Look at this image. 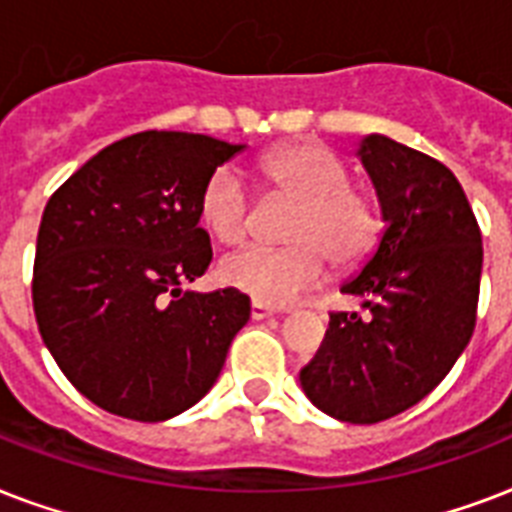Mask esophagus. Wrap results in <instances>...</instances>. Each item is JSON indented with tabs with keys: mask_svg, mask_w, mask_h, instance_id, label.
<instances>
[{
	"mask_svg": "<svg viewBox=\"0 0 512 512\" xmlns=\"http://www.w3.org/2000/svg\"><path fill=\"white\" fill-rule=\"evenodd\" d=\"M249 313H252V319H255V321H263V319H271L276 311H273L271 305L257 303V300H255V303H252V308H249Z\"/></svg>",
	"mask_w": 512,
	"mask_h": 512,
	"instance_id": "34e87169",
	"label": "esophagus"
}]
</instances>
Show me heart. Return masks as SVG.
Returning a JSON list of instances; mask_svg holds the SVG:
<instances>
[{
	"instance_id": "heart-1",
	"label": "heart",
	"mask_w": 512,
	"mask_h": 512,
	"mask_svg": "<svg viewBox=\"0 0 512 512\" xmlns=\"http://www.w3.org/2000/svg\"><path fill=\"white\" fill-rule=\"evenodd\" d=\"M260 175L279 196L297 204L284 233L289 247H249L228 255L217 268L225 287L257 303L287 305L319 287L329 260L335 268H356L377 249L380 212L364 193L350 188L348 170L332 151L313 143L279 148L260 162ZM199 217L220 244L233 247L249 239L255 212L233 167H217L204 180Z\"/></svg>"
}]
</instances>
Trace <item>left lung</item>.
I'll return each mask as SVG.
<instances>
[{"mask_svg": "<svg viewBox=\"0 0 512 512\" xmlns=\"http://www.w3.org/2000/svg\"><path fill=\"white\" fill-rule=\"evenodd\" d=\"M358 156L385 220L377 249L342 284L366 316L329 313L300 385L329 417L374 425L428 396L470 342L484 247L468 196L438 159L382 135L364 138Z\"/></svg>", "mask_w": 512, "mask_h": 512, "instance_id": "left-lung-1", "label": "left lung"}]
</instances>
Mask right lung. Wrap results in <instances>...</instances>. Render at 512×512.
Returning <instances> with one entry per match:
<instances>
[{
  "label": "right lung",
  "instance_id": "obj_1",
  "mask_svg": "<svg viewBox=\"0 0 512 512\" xmlns=\"http://www.w3.org/2000/svg\"><path fill=\"white\" fill-rule=\"evenodd\" d=\"M244 146L148 130L103 148L44 207L34 313L44 345L84 398L127 420L193 406L249 321L236 289L183 292L212 263L199 193Z\"/></svg>",
  "mask_w": 512,
  "mask_h": 512
}]
</instances>
